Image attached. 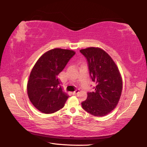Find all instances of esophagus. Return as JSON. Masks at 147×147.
I'll use <instances>...</instances> for the list:
<instances>
[{
	"mask_svg": "<svg viewBox=\"0 0 147 147\" xmlns=\"http://www.w3.org/2000/svg\"><path fill=\"white\" fill-rule=\"evenodd\" d=\"M78 92H79V90H76L75 91L73 92V94H74V95H75V94H76L77 93H78Z\"/></svg>",
	"mask_w": 147,
	"mask_h": 147,
	"instance_id": "esophagus-1",
	"label": "esophagus"
}]
</instances>
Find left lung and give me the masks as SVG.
<instances>
[{
    "label": "left lung",
    "instance_id": "8db88e82",
    "mask_svg": "<svg viewBox=\"0 0 147 147\" xmlns=\"http://www.w3.org/2000/svg\"><path fill=\"white\" fill-rule=\"evenodd\" d=\"M80 52L87 58L95 90L88 93L82 102L87 112L96 117L108 115L116 108L120 100L123 79L119 68L109 54L99 47H88Z\"/></svg>",
    "mask_w": 147,
    "mask_h": 147
}]
</instances>
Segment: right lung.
<instances>
[{
	"label": "right lung",
	"instance_id": "right-lung-1",
	"mask_svg": "<svg viewBox=\"0 0 147 147\" xmlns=\"http://www.w3.org/2000/svg\"><path fill=\"white\" fill-rule=\"evenodd\" d=\"M75 53L69 49H51L35 63L27 82V94L41 112L53 113L64 106L69 95L59 86L58 76Z\"/></svg>",
	"mask_w": 147,
	"mask_h": 147
}]
</instances>
